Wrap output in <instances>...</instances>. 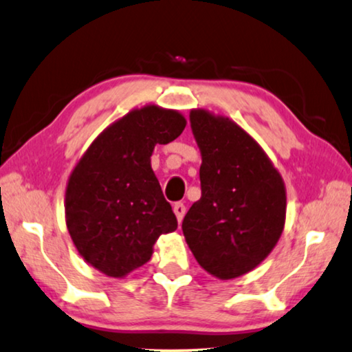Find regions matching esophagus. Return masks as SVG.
<instances>
[{"label": "esophagus", "instance_id": "esophagus-1", "mask_svg": "<svg viewBox=\"0 0 352 352\" xmlns=\"http://www.w3.org/2000/svg\"><path fill=\"white\" fill-rule=\"evenodd\" d=\"M174 213H175V217L178 219V223H182V219H183V217H185V213H186L185 204H183V202H175L174 204Z\"/></svg>", "mask_w": 352, "mask_h": 352}]
</instances>
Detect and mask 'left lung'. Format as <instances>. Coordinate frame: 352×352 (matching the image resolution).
Segmentation results:
<instances>
[{
    "label": "left lung",
    "mask_w": 352,
    "mask_h": 352,
    "mask_svg": "<svg viewBox=\"0 0 352 352\" xmlns=\"http://www.w3.org/2000/svg\"><path fill=\"white\" fill-rule=\"evenodd\" d=\"M202 155V196L183 234L204 270L232 280L258 267L281 237L286 188L261 145L237 123L204 109L190 113Z\"/></svg>",
    "instance_id": "8db88e82"
}]
</instances>
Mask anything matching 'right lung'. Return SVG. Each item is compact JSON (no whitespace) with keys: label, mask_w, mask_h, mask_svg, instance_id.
<instances>
[{"label":"right lung","mask_w":352,"mask_h":352,"mask_svg":"<svg viewBox=\"0 0 352 352\" xmlns=\"http://www.w3.org/2000/svg\"><path fill=\"white\" fill-rule=\"evenodd\" d=\"M177 110H131L94 139L66 188V226L78 254L104 275L123 278L153 254L177 218L150 164L155 145L183 133Z\"/></svg>","instance_id":"obj_1"}]
</instances>
